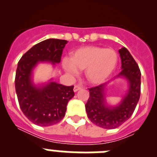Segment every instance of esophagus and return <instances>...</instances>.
<instances>
[{"label":"esophagus","mask_w":157,"mask_h":157,"mask_svg":"<svg viewBox=\"0 0 157 157\" xmlns=\"http://www.w3.org/2000/svg\"><path fill=\"white\" fill-rule=\"evenodd\" d=\"M81 89H82L81 86H79L75 85L74 86V91H75V92H77V91H78V90H81Z\"/></svg>","instance_id":"34e87169"}]
</instances>
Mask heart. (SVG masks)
<instances>
[{
    "instance_id": "b5f03b06",
    "label": "heart",
    "mask_w": 157,
    "mask_h": 157,
    "mask_svg": "<svg viewBox=\"0 0 157 157\" xmlns=\"http://www.w3.org/2000/svg\"><path fill=\"white\" fill-rule=\"evenodd\" d=\"M118 63V55L112 48L85 46L71 54L70 59L64 58L62 66L65 71L76 76L78 70H85V76L90 83H103L112 75Z\"/></svg>"
}]
</instances>
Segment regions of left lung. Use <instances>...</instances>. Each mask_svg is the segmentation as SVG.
<instances>
[{
    "mask_svg": "<svg viewBox=\"0 0 157 157\" xmlns=\"http://www.w3.org/2000/svg\"><path fill=\"white\" fill-rule=\"evenodd\" d=\"M121 72L116 76L125 78L129 88L118 105H110L106 100L107 83L89 89L90 98L86 104L87 116L93 123L105 129L121 126L132 116L141 94V71L136 61L125 47L119 50Z\"/></svg>",
    "mask_w": 157,
    "mask_h": 157,
    "instance_id": "left-lung-1",
    "label": "left lung"
}]
</instances>
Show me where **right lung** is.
<instances>
[{
  "label": "right lung",
  "instance_id": "obj_1",
  "mask_svg": "<svg viewBox=\"0 0 157 157\" xmlns=\"http://www.w3.org/2000/svg\"><path fill=\"white\" fill-rule=\"evenodd\" d=\"M67 41L49 38L37 43L19 59L15 79L16 94L22 112L30 121L48 127L61 121L68 101L74 97V86H66L51 78L35 85L33 71L38 63H59Z\"/></svg>",
  "mask_w": 157,
  "mask_h": 157
}]
</instances>
